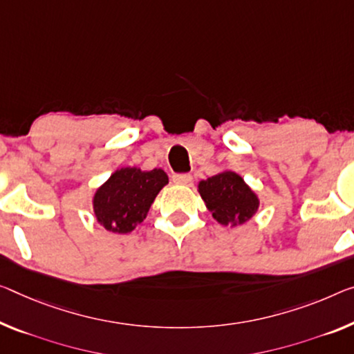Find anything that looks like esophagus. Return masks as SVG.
Wrapping results in <instances>:
<instances>
[{"instance_id": "obj_1", "label": "esophagus", "mask_w": 354, "mask_h": 354, "mask_svg": "<svg viewBox=\"0 0 354 354\" xmlns=\"http://www.w3.org/2000/svg\"><path fill=\"white\" fill-rule=\"evenodd\" d=\"M172 180L177 185H189L193 180V177L189 176V174H174Z\"/></svg>"}]
</instances>
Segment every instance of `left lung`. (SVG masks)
<instances>
[{
  "mask_svg": "<svg viewBox=\"0 0 354 354\" xmlns=\"http://www.w3.org/2000/svg\"><path fill=\"white\" fill-rule=\"evenodd\" d=\"M198 188L212 216L223 226L243 225L259 207L257 193L232 171H223L207 180H201Z\"/></svg>",
  "mask_w": 354,
  "mask_h": 354,
  "instance_id": "1",
  "label": "left lung"
}]
</instances>
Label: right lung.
Here are the masks:
<instances>
[{
	"instance_id": "right-lung-1",
	"label": "right lung",
	"mask_w": 354,
	"mask_h": 354,
	"mask_svg": "<svg viewBox=\"0 0 354 354\" xmlns=\"http://www.w3.org/2000/svg\"><path fill=\"white\" fill-rule=\"evenodd\" d=\"M167 182L169 178L162 169H117L93 196V210L97 223L111 232H131L145 220L156 194Z\"/></svg>"
}]
</instances>
